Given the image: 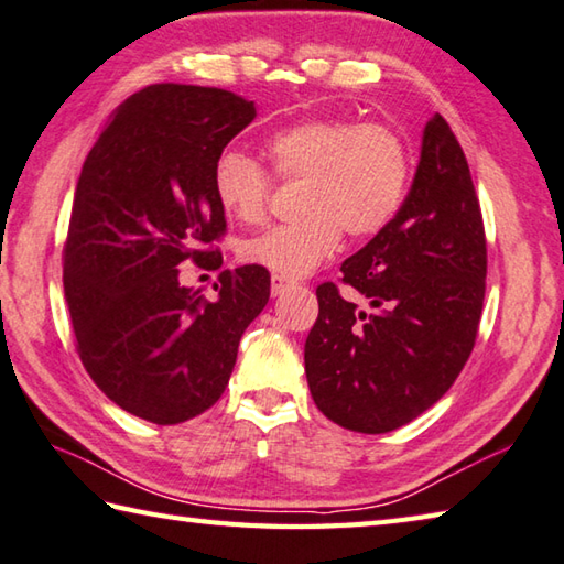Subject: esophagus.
I'll return each instance as SVG.
<instances>
[{"label":"esophagus","mask_w":564,"mask_h":564,"mask_svg":"<svg viewBox=\"0 0 564 564\" xmlns=\"http://www.w3.org/2000/svg\"><path fill=\"white\" fill-rule=\"evenodd\" d=\"M286 286H290V280L286 278H280V274H272V284H270V292H272V296H278V294H282Z\"/></svg>","instance_id":"34e87169"}]
</instances>
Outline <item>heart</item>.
I'll list each match as a JSON object with an SVG mask.
<instances>
[{
  "mask_svg": "<svg viewBox=\"0 0 564 564\" xmlns=\"http://www.w3.org/2000/svg\"><path fill=\"white\" fill-rule=\"evenodd\" d=\"M274 176L302 182L300 218L274 226L240 246V258L280 278H302L332 258L346 236L364 240L395 218L412 176V154L398 130L382 122L312 117L286 124L264 142ZM214 194L238 223L268 216L272 176L240 150L220 152Z\"/></svg>",
  "mask_w": 564,
  "mask_h": 564,
  "instance_id": "b5f03b06",
  "label": "heart"
}]
</instances>
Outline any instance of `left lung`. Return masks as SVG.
<instances>
[{
  "instance_id": "obj_1",
  "label": "left lung",
  "mask_w": 564,
  "mask_h": 564,
  "mask_svg": "<svg viewBox=\"0 0 564 564\" xmlns=\"http://www.w3.org/2000/svg\"><path fill=\"white\" fill-rule=\"evenodd\" d=\"M341 272L376 312L344 300L334 282L316 286L318 316L304 344L312 398L346 430L392 432L452 388L484 310L481 206L442 115L424 124L405 204Z\"/></svg>"
}]
</instances>
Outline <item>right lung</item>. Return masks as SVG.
I'll return each instance as SVG.
<instances>
[{"label": "right lung", "mask_w": 564, "mask_h": 564, "mask_svg": "<svg viewBox=\"0 0 564 564\" xmlns=\"http://www.w3.org/2000/svg\"><path fill=\"white\" fill-rule=\"evenodd\" d=\"M252 120L230 90L154 83L117 108L83 164L63 286L85 370L134 417L178 424L214 405L270 300L260 264L223 270L216 302L178 282L188 260L223 264L214 164Z\"/></svg>", "instance_id": "1"}]
</instances>
